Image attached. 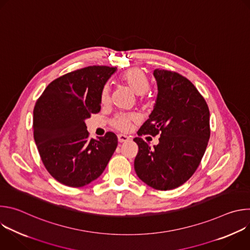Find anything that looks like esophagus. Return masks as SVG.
Listing matches in <instances>:
<instances>
[{
  "label": "esophagus",
  "instance_id": "34e87169",
  "mask_svg": "<svg viewBox=\"0 0 250 250\" xmlns=\"http://www.w3.org/2000/svg\"><path fill=\"white\" fill-rule=\"evenodd\" d=\"M118 140H119V142H125V141H128L129 140V137L128 136H126V135H125V134H119L118 135Z\"/></svg>",
  "mask_w": 250,
  "mask_h": 250
}]
</instances>
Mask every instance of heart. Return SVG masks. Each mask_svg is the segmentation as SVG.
Instances as JSON below:
<instances>
[{
	"mask_svg": "<svg viewBox=\"0 0 250 250\" xmlns=\"http://www.w3.org/2000/svg\"><path fill=\"white\" fill-rule=\"evenodd\" d=\"M122 81L137 96L145 95L149 89V81L146 73L141 69L133 68L122 75ZM110 99V87L104 85L101 92V102L105 104ZM134 121L132 116L119 115L113 120V125L120 130H128L131 122Z\"/></svg>",
	"mask_w": 250,
	"mask_h": 250,
	"instance_id": "1",
	"label": "heart"
}]
</instances>
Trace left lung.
Returning a JSON list of instances; mask_svg holds the SVG:
<instances>
[{"label": "left lung", "instance_id": "left-lung-1", "mask_svg": "<svg viewBox=\"0 0 250 250\" xmlns=\"http://www.w3.org/2000/svg\"><path fill=\"white\" fill-rule=\"evenodd\" d=\"M157 98L138 135L160 133L153 148L141 137L134 170L153 189L166 191L184 184L197 170L209 139V111L196 87L184 76L155 69Z\"/></svg>", "mask_w": 250, "mask_h": 250}]
</instances>
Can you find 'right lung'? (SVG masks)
<instances>
[{
    "mask_svg": "<svg viewBox=\"0 0 250 250\" xmlns=\"http://www.w3.org/2000/svg\"><path fill=\"white\" fill-rule=\"evenodd\" d=\"M117 68L89 66L52 81L33 110V137L41 158L55 180L83 187L108 165L118 137L106 132L89 138L85 121L101 110V92Z\"/></svg>",
    "mask_w": 250,
    "mask_h": 250,
    "instance_id": "right-lung-1",
    "label": "right lung"
}]
</instances>
